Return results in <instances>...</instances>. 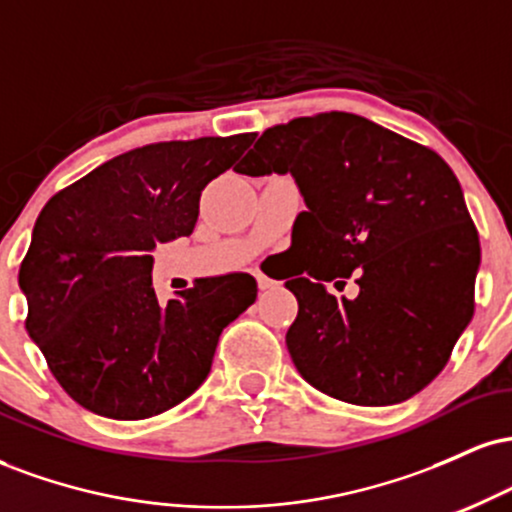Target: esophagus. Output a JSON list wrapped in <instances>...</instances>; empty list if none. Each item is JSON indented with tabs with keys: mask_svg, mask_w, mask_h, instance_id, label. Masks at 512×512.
<instances>
[{
	"mask_svg": "<svg viewBox=\"0 0 512 512\" xmlns=\"http://www.w3.org/2000/svg\"><path fill=\"white\" fill-rule=\"evenodd\" d=\"M255 279H257V286H260L262 291L272 289V286L276 284V281L272 279V276H267V274H264V272H255Z\"/></svg>",
	"mask_w": 512,
	"mask_h": 512,
	"instance_id": "34e87169",
	"label": "esophagus"
}]
</instances>
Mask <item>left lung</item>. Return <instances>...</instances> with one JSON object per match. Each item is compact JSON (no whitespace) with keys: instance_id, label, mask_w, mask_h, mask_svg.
Instances as JSON below:
<instances>
[{"instance_id":"1","label":"left lung","mask_w":512,"mask_h":512,"mask_svg":"<svg viewBox=\"0 0 512 512\" xmlns=\"http://www.w3.org/2000/svg\"><path fill=\"white\" fill-rule=\"evenodd\" d=\"M238 173H291L305 202L293 243L334 269L305 264L303 276L286 281L298 298L286 332L298 373L361 407L424 390L472 320L481 262L448 163L361 115L320 113L269 127ZM351 271L359 276L354 302L321 284Z\"/></svg>"}]
</instances>
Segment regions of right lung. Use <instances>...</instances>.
I'll list each match as a JSON object with an SVG mask.
<instances>
[{
	"label": "right lung",
	"mask_w": 512,
	"mask_h": 512,
	"mask_svg": "<svg viewBox=\"0 0 512 512\" xmlns=\"http://www.w3.org/2000/svg\"><path fill=\"white\" fill-rule=\"evenodd\" d=\"M252 139L127 151L40 211L19 269L26 332L76 404L117 421L149 419L207 380L223 327L255 303L257 281L211 276L161 303L151 252L195 231L202 190Z\"/></svg>",
	"instance_id": "obj_1"
}]
</instances>
